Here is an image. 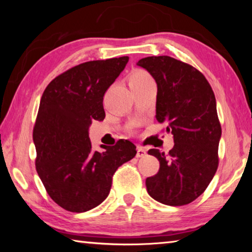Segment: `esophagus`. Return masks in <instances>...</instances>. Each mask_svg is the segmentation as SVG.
Instances as JSON below:
<instances>
[{"label": "esophagus", "instance_id": "34e87169", "mask_svg": "<svg viewBox=\"0 0 252 252\" xmlns=\"http://www.w3.org/2000/svg\"><path fill=\"white\" fill-rule=\"evenodd\" d=\"M146 155H147V151L144 150L143 148L141 147L136 148V158H143Z\"/></svg>", "mask_w": 252, "mask_h": 252}]
</instances>
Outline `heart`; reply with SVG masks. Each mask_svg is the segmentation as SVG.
<instances>
[{"mask_svg":"<svg viewBox=\"0 0 252 252\" xmlns=\"http://www.w3.org/2000/svg\"><path fill=\"white\" fill-rule=\"evenodd\" d=\"M152 81L153 80L151 78V75L149 74L147 71L141 70V69L134 70L129 76L130 88L136 87V85H141V84L148 83V82H152Z\"/></svg>","mask_w":252,"mask_h":252,"instance_id":"1","label":"heart"}]
</instances>
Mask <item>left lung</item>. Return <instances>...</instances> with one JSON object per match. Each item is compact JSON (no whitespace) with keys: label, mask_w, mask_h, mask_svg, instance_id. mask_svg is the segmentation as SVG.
I'll use <instances>...</instances> for the list:
<instances>
[{"label":"left lung","mask_w":252,"mask_h":252,"mask_svg":"<svg viewBox=\"0 0 252 252\" xmlns=\"http://www.w3.org/2000/svg\"><path fill=\"white\" fill-rule=\"evenodd\" d=\"M156 80V118L167 125L174 146L167 156L158 149L149 155L160 169L146 180L148 193L168 206H185L201 195L218 169L221 126L216 96L201 72L168 55L136 63Z\"/></svg>","instance_id":"8db88e82"}]
</instances>
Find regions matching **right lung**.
<instances>
[{"label": "right lung", "mask_w": 252, "mask_h": 252, "mask_svg": "<svg viewBox=\"0 0 252 252\" xmlns=\"http://www.w3.org/2000/svg\"><path fill=\"white\" fill-rule=\"evenodd\" d=\"M129 57L85 62L49 83L33 129L35 168L46 192L60 207L85 212L109 195L117 169L136 155L135 146L119 140L92 150L89 127L105 117L103 96Z\"/></svg>", "instance_id": "obj_1"}]
</instances>
